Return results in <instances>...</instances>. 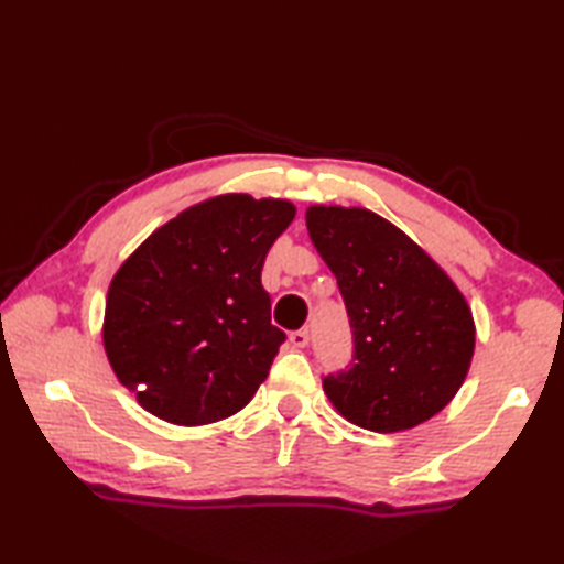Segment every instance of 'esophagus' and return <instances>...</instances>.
<instances>
[{
    "mask_svg": "<svg viewBox=\"0 0 564 564\" xmlns=\"http://www.w3.org/2000/svg\"><path fill=\"white\" fill-rule=\"evenodd\" d=\"M307 341H310V332L307 329L291 332V344L295 346V349H305Z\"/></svg>",
    "mask_w": 564,
    "mask_h": 564,
    "instance_id": "esophagus-1",
    "label": "esophagus"
}]
</instances>
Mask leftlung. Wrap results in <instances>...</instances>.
Returning a JSON list of instances; mask_svg holds the SVG:
<instances>
[{"label":"left lung","instance_id":"obj_1","mask_svg":"<svg viewBox=\"0 0 564 564\" xmlns=\"http://www.w3.org/2000/svg\"><path fill=\"white\" fill-rule=\"evenodd\" d=\"M307 232L337 275L351 366L322 378L351 424L392 434L426 422L460 390L475 351L463 293L410 237L366 208L313 206Z\"/></svg>","mask_w":564,"mask_h":564}]
</instances>
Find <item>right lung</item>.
Here are the masks:
<instances>
[{"mask_svg": "<svg viewBox=\"0 0 564 564\" xmlns=\"http://www.w3.org/2000/svg\"><path fill=\"white\" fill-rule=\"evenodd\" d=\"M289 200L227 194L176 215L113 275L104 346L118 380L164 422H220L254 398L285 334L261 269Z\"/></svg>", "mask_w": 564, "mask_h": 564, "instance_id": "add662e5", "label": "right lung"}]
</instances>
